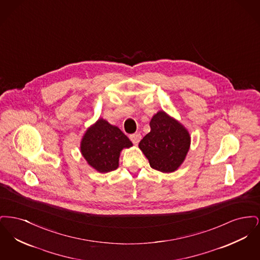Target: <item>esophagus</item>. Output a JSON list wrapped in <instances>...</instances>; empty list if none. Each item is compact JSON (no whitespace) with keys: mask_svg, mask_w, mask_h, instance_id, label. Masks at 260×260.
Instances as JSON below:
<instances>
[{"mask_svg":"<svg viewBox=\"0 0 260 260\" xmlns=\"http://www.w3.org/2000/svg\"><path fill=\"white\" fill-rule=\"evenodd\" d=\"M129 139L132 140V142H133L135 145H137L138 142H139L140 139H141V136H140V134H134V135H131V136H129Z\"/></svg>","mask_w":260,"mask_h":260,"instance_id":"obj_1","label":"esophagus"}]
</instances>
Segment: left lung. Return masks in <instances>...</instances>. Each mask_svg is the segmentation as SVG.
Here are the masks:
<instances>
[{"label":"left lung","mask_w":260,"mask_h":260,"mask_svg":"<svg viewBox=\"0 0 260 260\" xmlns=\"http://www.w3.org/2000/svg\"><path fill=\"white\" fill-rule=\"evenodd\" d=\"M150 127V133L139 142V148L152 169L173 173L185 160L190 148L191 137L188 131L164 111L153 116Z\"/></svg>","instance_id":"left-lung-1"}]
</instances>
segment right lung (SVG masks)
Here are the masks:
<instances>
[{
	"mask_svg": "<svg viewBox=\"0 0 260 260\" xmlns=\"http://www.w3.org/2000/svg\"><path fill=\"white\" fill-rule=\"evenodd\" d=\"M133 146L124 133L103 119L89 126L81 141V152L87 164L99 173H109L119 167L120 153Z\"/></svg>",
	"mask_w": 260,
	"mask_h": 260,
	"instance_id": "add662e5",
	"label": "right lung"
}]
</instances>
